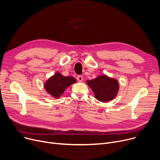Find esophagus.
<instances>
[{
    "instance_id": "obj_1",
    "label": "esophagus",
    "mask_w": 160,
    "mask_h": 160,
    "mask_svg": "<svg viewBox=\"0 0 160 160\" xmlns=\"http://www.w3.org/2000/svg\"><path fill=\"white\" fill-rule=\"evenodd\" d=\"M77 80L80 82H82L83 81V77H82V76H78L77 77Z\"/></svg>"
}]
</instances>
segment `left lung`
Returning <instances> with one entry per match:
<instances>
[{
    "label": "left lung",
    "instance_id": "8db88e82",
    "mask_svg": "<svg viewBox=\"0 0 160 160\" xmlns=\"http://www.w3.org/2000/svg\"><path fill=\"white\" fill-rule=\"evenodd\" d=\"M86 83L93 91L95 98L102 102L114 99L119 90L118 80L106 74L98 76L93 80H88Z\"/></svg>",
    "mask_w": 160,
    "mask_h": 160
}]
</instances>
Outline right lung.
Returning a JSON list of instances; mask_svg holds the SVG:
<instances>
[{
  "instance_id": "1",
  "label": "right lung",
  "mask_w": 160,
  "mask_h": 160,
  "mask_svg": "<svg viewBox=\"0 0 160 160\" xmlns=\"http://www.w3.org/2000/svg\"><path fill=\"white\" fill-rule=\"evenodd\" d=\"M77 82L72 76L65 77L60 72L57 71L50 77L44 83V88L47 93L52 97L58 98L64 93L65 89Z\"/></svg>"
}]
</instances>
